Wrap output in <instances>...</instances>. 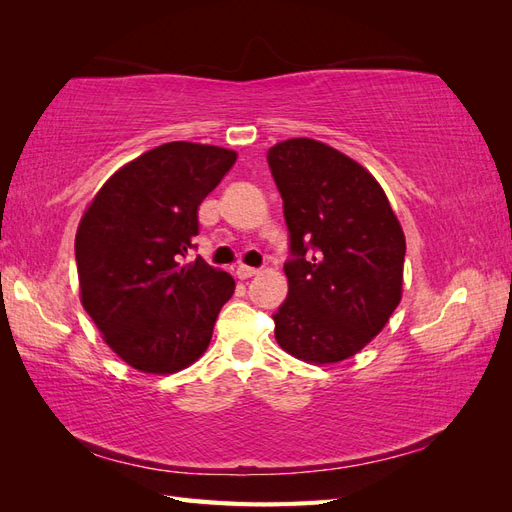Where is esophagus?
I'll return each mask as SVG.
<instances>
[{
	"mask_svg": "<svg viewBox=\"0 0 512 512\" xmlns=\"http://www.w3.org/2000/svg\"><path fill=\"white\" fill-rule=\"evenodd\" d=\"M254 275H258V269H254V267H245V265L237 267L239 280H250V277H254Z\"/></svg>",
	"mask_w": 512,
	"mask_h": 512,
	"instance_id": "obj_1",
	"label": "esophagus"
}]
</instances>
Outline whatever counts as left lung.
<instances>
[{"instance_id":"8db88e82","label":"left lung","mask_w":512,"mask_h":512,"mask_svg":"<svg viewBox=\"0 0 512 512\" xmlns=\"http://www.w3.org/2000/svg\"><path fill=\"white\" fill-rule=\"evenodd\" d=\"M284 200L292 260L275 320L282 350L312 365L361 352L404 292L406 237L382 185L365 166L314 138L269 149Z\"/></svg>"}]
</instances>
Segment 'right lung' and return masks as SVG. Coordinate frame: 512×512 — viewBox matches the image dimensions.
Returning a JSON list of instances; mask_svg holds the SVG:
<instances>
[{
  "label": "right lung",
  "mask_w": 512,
  "mask_h": 512,
  "mask_svg": "<svg viewBox=\"0 0 512 512\" xmlns=\"http://www.w3.org/2000/svg\"><path fill=\"white\" fill-rule=\"evenodd\" d=\"M237 151L175 141L123 164L76 228L81 303L123 363L175 374L205 354L235 280L205 260L181 265L198 207Z\"/></svg>",
  "instance_id": "1"
}]
</instances>
